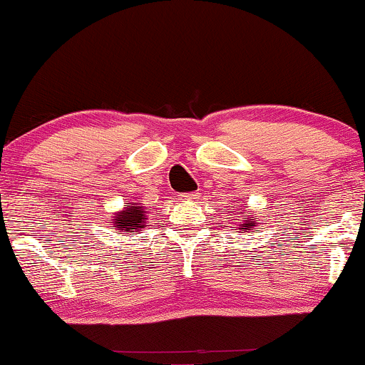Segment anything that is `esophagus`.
I'll use <instances>...</instances> for the list:
<instances>
[{
  "label": "esophagus",
  "instance_id": "obj_1",
  "mask_svg": "<svg viewBox=\"0 0 365 365\" xmlns=\"http://www.w3.org/2000/svg\"><path fill=\"white\" fill-rule=\"evenodd\" d=\"M182 197V200H195V199H199V194H197V192H190V194H182L180 195Z\"/></svg>",
  "mask_w": 365,
  "mask_h": 365
}]
</instances>
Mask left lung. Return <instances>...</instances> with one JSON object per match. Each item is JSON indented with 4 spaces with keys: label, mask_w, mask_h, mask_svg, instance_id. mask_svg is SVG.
Segmentation results:
<instances>
[{
    "label": "left lung",
    "mask_w": 365,
    "mask_h": 365,
    "mask_svg": "<svg viewBox=\"0 0 365 365\" xmlns=\"http://www.w3.org/2000/svg\"><path fill=\"white\" fill-rule=\"evenodd\" d=\"M233 212H235V211H233ZM235 215H240V212H235ZM249 215L252 216V220H250V217H244V220L237 221V228L240 230L242 233H244L245 230H255V232H257V226H259L257 217H255L252 212H249ZM235 217H238V216H235Z\"/></svg>",
    "instance_id": "8db88e82"
}]
</instances>
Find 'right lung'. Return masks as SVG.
Segmentation results:
<instances>
[{"instance_id":"1","label":"right lung","mask_w":365,"mask_h":365,"mask_svg":"<svg viewBox=\"0 0 365 365\" xmlns=\"http://www.w3.org/2000/svg\"><path fill=\"white\" fill-rule=\"evenodd\" d=\"M113 217H115V220H111L113 228L123 232V235L142 232L148 226V212L144 211V206H140L139 202H132V206H127Z\"/></svg>"}]
</instances>
